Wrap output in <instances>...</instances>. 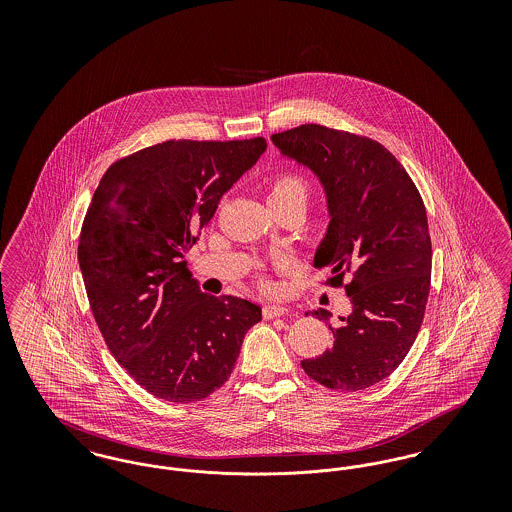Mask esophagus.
I'll list each match as a JSON object with an SVG mask.
<instances>
[{
    "label": "esophagus",
    "instance_id": "esophagus-1",
    "mask_svg": "<svg viewBox=\"0 0 512 512\" xmlns=\"http://www.w3.org/2000/svg\"><path fill=\"white\" fill-rule=\"evenodd\" d=\"M263 315H265V318L284 317V315H288V309L280 307V305H267L263 309Z\"/></svg>",
    "mask_w": 512,
    "mask_h": 512
}]
</instances>
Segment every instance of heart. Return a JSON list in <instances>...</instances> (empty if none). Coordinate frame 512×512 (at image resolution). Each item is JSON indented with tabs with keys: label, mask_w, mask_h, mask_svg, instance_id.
<instances>
[{
	"label": "heart",
	"mask_w": 512,
	"mask_h": 512,
	"mask_svg": "<svg viewBox=\"0 0 512 512\" xmlns=\"http://www.w3.org/2000/svg\"><path fill=\"white\" fill-rule=\"evenodd\" d=\"M292 197L307 201V186L299 176L282 174L270 184L268 203H276V201H284V199H292Z\"/></svg>",
	"instance_id": "b5f03b06"
}]
</instances>
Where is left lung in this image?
<instances>
[{
  "instance_id": "left-lung-1",
  "label": "left lung",
  "mask_w": 512,
  "mask_h": 512,
  "mask_svg": "<svg viewBox=\"0 0 512 512\" xmlns=\"http://www.w3.org/2000/svg\"><path fill=\"white\" fill-rule=\"evenodd\" d=\"M280 155L313 172L326 199L328 226L313 265L332 284L351 280V311L334 345L303 370L326 388L366 390L401 365L422 324L432 274V242L422 197L384 146L320 124L270 136ZM328 320V311H311Z\"/></svg>"
}]
</instances>
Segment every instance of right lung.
I'll return each instance as SVG.
<instances>
[{"mask_svg": "<svg viewBox=\"0 0 512 512\" xmlns=\"http://www.w3.org/2000/svg\"><path fill=\"white\" fill-rule=\"evenodd\" d=\"M265 138L171 140L103 174L80 232L90 307L119 365L151 395L201 401L228 380L261 307L199 290L184 255Z\"/></svg>", "mask_w": 512, "mask_h": 512, "instance_id": "add662e5", "label": "right lung"}]
</instances>
